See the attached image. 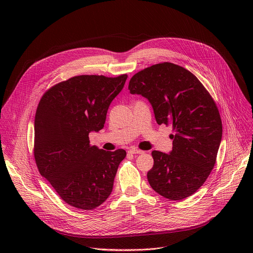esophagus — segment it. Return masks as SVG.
<instances>
[{
	"label": "esophagus",
	"instance_id": "esophagus-1",
	"mask_svg": "<svg viewBox=\"0 0 253 253\" xmlns=\"http://www.w3.org/2000/svg\"><path fill=\"white\" fill-rule=\"evenodd\" d=\"M129 153H131V154H143L144 151H141V150H139V149L133 148V149H130V150H129Z\"/></svg>",
	"mask_w": 253,
	"mask_h": 253
}]
</instances>
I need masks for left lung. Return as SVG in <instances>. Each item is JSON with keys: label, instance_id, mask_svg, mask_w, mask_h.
Returning a JSON list of instances; mask_svg holds the SVG:
<instances>
[{"label": "left lung", "instance_id": "left-lung-1", "mask_svg": "<svg viewBox=\"0 0 253 253\" xmlns=\"http://www.w3.org/2000/svg\"><path fill=\"white\" fill-rule=\"evenodd\" d=\"M128 89L149 101L158 125L171 124L174 131L172 151H152L150 186L170 200L192 195L213 169L222 138L213 99L191 72L168 62L138 72Z\"/></svg>", "mask_w": 253, "mask_h": 253}]
</instances>
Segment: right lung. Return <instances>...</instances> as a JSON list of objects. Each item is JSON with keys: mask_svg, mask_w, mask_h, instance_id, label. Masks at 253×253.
<instances>
[{"mask_svg": "<svg viewBox=\"0 0 253 253\" xmlns=\"http://www.w3.org/2000/svg\"><path fill=\"white\" fill-rule=\"evenodd\" d=\"M127 75H82L61 82L42 97L35 116L34 156L38 169L71 206L91 210L112 192L126 151L91 146L89 133L105 124Z\"/></svg>", "mask_w": 253, "mask_h": 253, "instance_id": "obj_1", "label": "right lung"}]
</instances>
